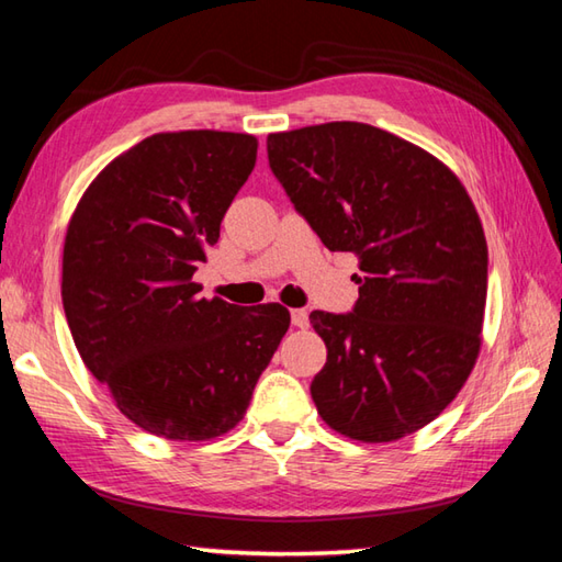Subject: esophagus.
Wrapping results in <instances>:
<instances>
[{
    "instance_id": "esophagus-1",
    "label": "esophagus",
    "mask_w": 562,
    "mask_h": 562,
    "mask_svg": "<svg viewBox=\"0 0 562 562\" xmlns=\"http://www.w3.org/2000/svg\"><path fill=\"white\" fill-rule=\"evenodd\" d=\"M292 324L297 326V329H307V326H310L307 310H292Z\"/></svg>"
}]
</instances>
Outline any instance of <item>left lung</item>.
<instances>
[{
    "label": "left lung",
    "mask_w": 562,
    "mask_h": 562,
    "mask_svg": "<svg viewBox=\"0 0 562 562\" xmlns=\"http://www.w3.org/2000/svg\"><path fill=\"white\" fill-rule=\"evenodd\" d=\"M272 175L329 250L359 258V300L312 312L326 363L312 401L331 430L393 442L432 423L472 373L486 304V238L450 169L363 122L268 137Z\"/></svg>",
    "instance_id": "left-lung-1"
}]
</instances>
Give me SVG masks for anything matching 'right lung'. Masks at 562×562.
<instances>
[{"label":"right lung","mask_w":562,"mask_h":562,"mask_svg":"<svg viewBox=\"0 0 562 562\" xmlns=\"http://www.w3.org/2000/svg\"><path fill=\"white\" fill-rule=\"evenodd\" d=\"M258 157L240 132H159L112 159L68 223L60 297L88 371L167 440H213L246 415L290 312L201 297L193 272Z\"/></svg>","instance_id":"add662e5"}]
</instances>
